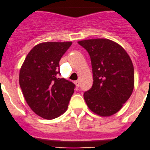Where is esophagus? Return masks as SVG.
I'll return each mask as SVG.
<instances>
[{"label":"esophagus","mask_w":150,"mask_h":150,"mask_svg":"<svg viewBox=\"0 0 150 150\" xmlns=\"http://www.w3.org/2000/svg\"><path fill=\"white\" fill-rule=\"evenodd\" d=\"M74 83H75V84L76 85V86H77V87H79V86H80V82H79V80L75 81Z\"/></svg>","instance_id":"34e87169"}]
</instances>
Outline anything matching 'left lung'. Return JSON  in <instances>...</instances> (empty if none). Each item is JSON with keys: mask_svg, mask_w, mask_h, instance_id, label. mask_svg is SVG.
<instances>
[{"mask_svg": "<svg viewBox=\"0 0 150 150\" xmlns=\"http://www.w3.org/2000/svg\"><path fill=\"white\" fill-rule=\"evenodd\" d=\"M89 53L93 85L84 93L86 105L103 117L116 114L132 95L134 70L131 59L119 44L108 39L78 42Z\"/></svg>", "mask_w": 150, "mask_h": 150, "instance_id": "left-lung-1", "label": "left lung"}]
</instances>
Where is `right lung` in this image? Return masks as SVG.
Listing matches in <instances>:
<instances>
[{
  "label": "right lung",
  "instance_id": "1",
  "mask_svg": "<svg viewBox=\"0 0 150 150\" xmlns=\"http://www.w3.org/2000/svg\"><path fill=\"white\" fill-rule=\"evenodd\" d=\"M71 42H44L31 50L22 64L19 83L33 112L53 119L66 111L75 85L60 74L59 63Z\"/></svg>",
  "mask_w": 150,
  "mask_h": 150
}]
</instances>
